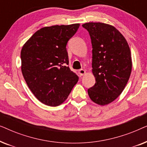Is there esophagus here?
<instances>
[{
  "instance_id": "34e87169",
  "label": "esophagus",
  "mask_w": 147,
  "mask_h": 147,
  "mask_svg": "<svg viewBox=\"0 0 147 147\" xmlns=\"http://www.w3.org/2000/svg\"><path fill=\"white\" fill-rule=\"evenodd\" d=\"M78 73H79L80 76H83L84 74H86V71L83 69H80L79 71H78Z\"/></svg>"
}]
</instances>
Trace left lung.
<instances>
[{
    "instance_id": "obj_1",
    "label": "left lung",
    "mask_w": 147,
    "mask_h": 147,
    "mask_svg": "<svg viewBox=\"0 0 147 147\" xmlns=\"http://www.w3.org/2000/svg\"><path fill=\"white\" fill-rule=\"evenodd\" d=\"M92 45V73L96 79L88 95L96 104L107 105L123 91L132 71L130 49L123 35L114 26L87 23Z\"/></svg>"
}]
</instances>
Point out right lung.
Segmentation results:
<instances>
[{
	"label": "right lung",
	"instance_id": "right-lung-1",
	"mask_svg": "<svg viewBox=\"0 0 147 147\" xmlns=\"http://www.w3.org/2000/svg\"><path fill=\"white\" fill-rule=\"evenodd\" d=\"M79 23L45 27L24 44L21 71L28 87L42 103L57 106L67 99L79 80L70 70L66 45Z\"/></svg>",
	"mask_w": 147,
	"mask_h": 147
}]
</instances>
